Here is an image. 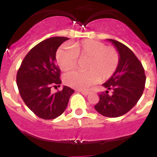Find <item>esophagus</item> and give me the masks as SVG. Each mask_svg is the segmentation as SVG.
I'll list each match as a JSON object with an SVG mask.
<instances>
[{"label":"esophagus","instance_id":"1","mask_svg":"<svg viewBox=\"0 0 157 157\" xmlns=\"http://www.w3.org/2000/svg\"><path fill=\"white\" fill-rule=\"evenodd\" d=\"M79 92L81 93H82L83 95H85V96H87V95L90 93V92L89 91H86V90H79Z\"/></svg>","mask_w":157,"mask_h":157}]
</instances>
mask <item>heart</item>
Listing matches in <instances>:
<instances>
[{
	"label": "heart",
	"mask_w": 157,
	"mask_h": 157,
	"mask_svg": "<svg viewBox=\"0 0 157 157\" xmlns=\"http://www.w3.org/2000/svg\"><path fill=\"white\" fill-rule=\"evenodd\" d=\"M78 58L85 60L86 71H71L64 76L67 86L75 89H87L99 81L104 82L113 76L120 61L117 50L98 40H86L70 46L64 44L57 51V60L64 71H71L78 64Z\"/></svg>",
	"instance_id": "1"
}]
</instances>
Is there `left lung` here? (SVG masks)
<instances>
[{
  "instance_id": "obj_1",
  "label": "left lung",
  "mask_w": 157,
  "mask_h": 157,
  "mask_svg": "<svg viewBox=\"0 0 157 157\" xmlns=\"http://www.w3.org/2000/svg\"><path fill=\"white\" fill-rule=\"evenodd\" d=\"M118 50L120 61L117 71L110 79L103 84L108 92L99 93L100 100L96 105V111L103 116L117 117L125 114L138 103L146 84L144 67L131 49L117 40H110Z\"/></svg>"
}]
</instances>
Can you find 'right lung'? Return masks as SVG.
<instances>
[{
    "label": "right lung",
    "mask_w": 157,
    "mask_h": 157,
    "mask_svg": "<svg viewBox=\"0 0 157 157\" xmlns=\"http://www.w3.org/2000/svg\"><path fill=\"white\" fill-rule=\"evenodd\" d=\"M67 40L54 36L40 42L25 55L17 72L16 82L21 99L36 116L45 120L62 114L75 92L68 86L55 93L50 90L61 83L56 52Z\"/></svg>",
    "instance_id": "right-lung-1"
}]
</instances>
